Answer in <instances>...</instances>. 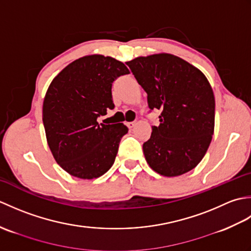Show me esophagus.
<instances>
[{
  "label": "esophagus",
  "mask_w": 251,
  "mask_h": 251,
  "mask_svg": "<svg viewBox=\"0 0 251 251\" xmlns=\"http://www.w3.org/2000/svg\"><path fill=\"white\" fill-rule=\"evenodd\" d=\"M136 124H137L136 122H129V123H127V126H128L129 128H132V127H135Z\"/></svg>",
  "instance_id": "esophagus-1"
}]
</instances>
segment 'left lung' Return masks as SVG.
Wrapping results in <instances>:
<instances>
[{"instance_id": "8db88e82", "label": "left lung", "mask_w": 251, "mask_h": 251, "mask_svg": "<svg viewBox=\"0 0 251 251\" xmlns=\"http://www.w3.org/2000/svg\"><path fill=\"white\" fill-rule=\"evenodd\" d=\"M148 94L150 111L158 110L143 143L148 164L165 177L196 167L206 154L215 129V96L201 71L170 54L138 57L126 62Z\"/></svg>"}]
</instances>
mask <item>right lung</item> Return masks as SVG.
<instances>
[{
  "label": "right lung",
  "instance_id": "1",
  "mask_svg": "<svg viewBox=\"0 0 251 251\" xmlns=\"http://www.w3.org/2000/svg\"><path fill=\"white\" fill-rule=\"evenodd\" d=\"M124 63L102 55L85 56L52 79L43 102L46 139L56 162L68 174L94 179L113 165L123 124H99L97 119L114 109L112 83L128 74Z\"/></svg>",
  "mask_w": 251,
  "mask_h": 251
}]
</instances>
